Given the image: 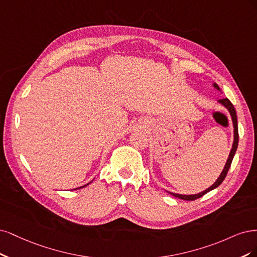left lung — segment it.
<instances>
[{
	"mask_svg": "<svg viewBox=\"0 0 257 257\" xmlns=\"http://www.w3.org/2000/svg\"><path fill=\"white\" fill-rule=\"evenodd\" d=\"M212 86H213V88H216V89H218V90H220V92H221L220 87H219L216 83H212ZM218 102H219L220 104H222L223 106H224L225 109L229 112V115H230V117H231V121H233V128H234V141H233V145H231V150H230V152H229L227 161H226V163H225V165H224V168H223V170H222V172H221V174H220V176L218 177V179H217L216 181H214V183H213L209 188H207L206 190H204V191H202V192H200V193H196V194H179V193H174V192L168 191V190H167V192H169L170 194L174 195L175 197L180 198V200H185V201H194V200H196V198H198V197H202V196H203L204 194H206L207 192H209V191H211V190H213V189H216L217 187H219V186L222 184V181L224 180V178L226 177V174H227V172H228V170H229V167H230V164H231V161H233V158H234L235 153H236V151H237V147H238V140H239V136H238V123H237V115H236V111H235V107H234V105L231 104V102L228 100L227 98L220 99V100H218Z\"/></svg>",
	"mask_w": 257,
	"mask_h": 257,
	"instance_id": "obj_1",
	"label": "left lung"
}]
</instances>
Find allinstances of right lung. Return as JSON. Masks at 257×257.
I'll return each mask as SVG.
<instances>
[{
    "instance_id": "obj_1",
    "label": "right lung",
    "mask_w": 257,
    "mask_h": 257,
    "mask_svg": "<svg viewBox=\"0 0 257 257\" xmlns=\"http://www.w3.org/2000/svg\"><path fill=\"white\" fill-rule=\"evenodd\" d=\"M90 183H92V181H89V183H88V184H86V185H84V186H82V187H80V188H76V189H74V190H77V189H81V188H84V187H86L87 185H89Z\"/></svg>"
}]
</instances>
